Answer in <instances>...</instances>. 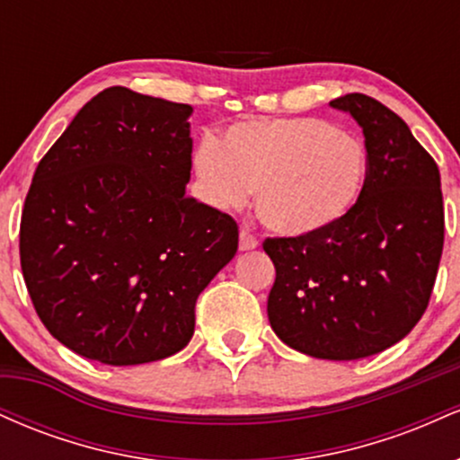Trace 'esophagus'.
Wrapping results in <instances>:
<instances>
[{"label": "esophagus", "mask_w": 460, "mask_h": 460, "mask_svg": "<svg viewBox=\"0 0 460 460\" xmlns=\"http://www.w3.org/2000/svg\"><path fill=\"white\" fill-rule=\"evenodd\" d=\"M260 242H257V237L251 234L248 229H242L240 231V251H252Z\"/></svg>", "instance_id": "esophagus-1"}]
</instances>
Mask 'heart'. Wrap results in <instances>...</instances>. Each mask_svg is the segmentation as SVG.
<instances>
[{"label":"heart","instance_id":"obj_1","mask_svg":"<svg viewBox=\"0 0 460 460\" xmlns=\"http://www.w3.org/2000/svg\"><path fill=\"white\" fill-rule=\"evenodd\" d=\"M200 197L242 209L255 192L257 216L281 235L329 229L350 212L366 183L361 142L318 119H260L231 125L194 151Z\"/></svg>","mask_w":460,"mask_h":460}]
</instances>
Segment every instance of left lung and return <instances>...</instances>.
Here are the masks:
<instances>
[{
	"label": "left lung",
	"instance_id": "8db88e82",
	"mask_svg": "<svg viewBox=\"0 0 460 460\" xmlns=\"http://www.w3.org/2000/svg\"><path fill=\"white\" fill-rule=\"evenodd\" d=\"M331 105L361 125L366 183L329 229L263 240L277 270L268 320L294 350L352 361L398 344L424 315L446 220L439 168L409 125L361 93Z\"/></svg>",
	"mask_w": 460,
	"mask_h": 460
}]
</instances>
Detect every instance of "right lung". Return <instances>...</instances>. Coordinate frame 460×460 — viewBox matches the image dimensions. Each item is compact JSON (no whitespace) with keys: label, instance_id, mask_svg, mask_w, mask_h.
Returning <instances> with one entry per match:
<instances>
[{"label":"right lung","instance_id":"obj_1","mask_svg":"<svg viewBox=\"0 0 460 460\" xmlns=\"http://www.w3.org/2000/svg\"><path fill=\"white\" fill-rule=\"evenodd\" d=\"M190 114L105 88L36 166L21 270L45 329L77 355L105 366L175 355L199 294L234 260L235 220L186 194Z\"/></svg>","mask_w":460,"mask_h":460}]
</instances>
